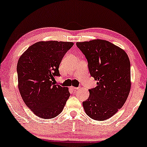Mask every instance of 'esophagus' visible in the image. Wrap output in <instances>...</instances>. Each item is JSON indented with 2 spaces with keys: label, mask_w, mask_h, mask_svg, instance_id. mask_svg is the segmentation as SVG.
<instances>
[{
  "label": "esophagus",
  "mask_w": 147,
  "mask_h": 147,
  "mask_svg": "<svg viewBox=\"0 0 147 147\" xmlns=\"http://www.w3.org/2000/svg\"><path fill=\"white\" fill-rule=\"evenodd\" d=\"M71 88L73 90H78V89H79V88H78V87H74V86H71Z\"/></svg>",
  "instance_id": "esophagus-1"
}]
</instances>
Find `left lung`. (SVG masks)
Segmentation results:
<instances>
[{
	"label": "left lung",
	"instance_id": "obj_1",
	"mask_svg": "<svg viewBox=\"0 0 147 147\" xmlns=\"http://www.w3.org/2000/svg\"><path fill=\"white\" fill-rule=\"evenodd\" d=\"M88 63L96 87L89 90L83 102L86 115L92 119H109L124 105L131 89L130 61L124 50L110 42L95 40L76 42Z\"/></svg>",
	"mask_w": 147,
	"mask_h": 147
}]
</instances>
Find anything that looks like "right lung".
Wrapping results in <instances>:
<instances>
[{
	"label": "right lung",
	"mask_w": 147,
	"mask_h": 147,
	"mask_svg": "<svg viewBox=\"0 0 147 147\" xmlns=\"http://www.w3.org/2000/svg\"><path fill=\"white\" fill-rule=\"evenodd\" d=\"M71 42L40 41L18 59V88L25 105L37 116L51 119L59 115L70 96L69 88L55 85L59 67Z\"/></svg>",
	"instance_id": "obj_1"
}]
</instances>
